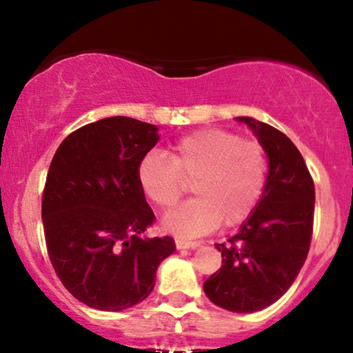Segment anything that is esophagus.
Here are the masks:
<instances>
[{
  "mask_svg": "<svg viewBox=\"0 0 353 353\" xmlns=\"http://www.w3.org/2000/svg\"><path fill=\"white\" fill-rule=\"evenodd\" d=\"M201 242H189V241H181V239H177L176 241V247L177 249H196V247H199Z\"/></svg>",
  "mask_w": 353,
  "mask_h": 353,
  "instance_id": "34e87169",
  "label": "esophagus"
}]
</instances>
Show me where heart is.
Instances as JSON below:
<instances>
[{
    "instance_id": "heart-1",
    "label": "heart",
    "mask_w": 353,
    "mask_h": 353,
    "mask_svg": "<svg viewBox=\"0 0 353 353\" xmlns=\"http://www.w3.org/2000/svg\"><path fill=\"white\" fill-rule=\"evenodd\" d=\"M141 189L156 208L176 205L189 185L196 199L163 219L168 232L182 239L209 234L224 222L236 228L250 217L264 194L267 154L261 143L224 129H201L181 137L169 156L151 151L137 168Z\"/></svg>"
}]
</instances>
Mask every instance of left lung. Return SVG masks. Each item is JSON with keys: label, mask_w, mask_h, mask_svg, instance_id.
I'll return each instance as SVG.
<instances>
[{"label": "left lung", "mask_w": 353, "mask_h": 353, "mask_svg": "<svg viewBox=\"0 0 353 353\" xmlns=\"http://www.w3.org/2000/svg\"><path fill=\"white\" fill-rule=\"evenodd\" d=\"M269 157L264 194L241 230L216 244L222 265L204 282L216 305L239 314L265 309L292 285L310 249L315 188L302 154L272 125L237 117Z\"/></svg>", "instance_id": "8db88e82"}]
</instances>
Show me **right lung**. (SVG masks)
Segmentation results:
<instances>
[{"instance_id":"right-lung-1","label":"right lung","mask_w":353,"mask_h":353,"mask_svg":"<svg viewBox=\"0 0 353 353\" xmlns=\"http://www.w3.org/2000/svg\"><path fill=\"white\" fill-rule=\"evenodd\" d=\"M154 124L106 117L71 132L52 157L43 190L46 249L72 297L98 310H124L154 289L174 239L141 237L154 222L137 168L156 145Z\"/></svg>"}]
</instances>
